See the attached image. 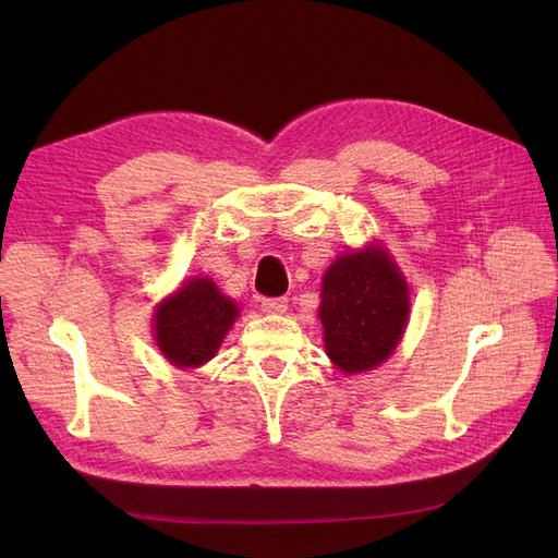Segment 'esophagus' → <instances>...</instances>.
<instances>
[{
	"instance_id": "1",
	"label": "esophagus",
	"mask_w": 558,
	"mask_h": 558,
	"mask_svg": "<svg viewBox=\"0 0 558 558\" xmlns=\"http://www.w3.org/2000/svg\"><path fill=\"white\" fill-rule=\"evenodd\" d=\"M260 307L267 314H283L286 307H289V300H286V298H263Z\"/></svg>"
}]
</instances>
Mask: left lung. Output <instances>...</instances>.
Instances as JSON below:
<instances>
[{
    "label": "left lung",
    "mask_w": 558,
    "mask_h": 558,
    "mask_svg": "<svg viewBox=\"0 0 558 558\" xmlns=\"http://www.w3.org/2000/svg\"><path fill=\"white\" fill-rule=\"evenodd\" d=\"M318 314L330 361L363 373L391 356L408 326V283L381 248L347 253L328 267Z\"/></svg>",
    "instance_id": "obj_1"
}]
</instances>
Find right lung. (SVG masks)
<instances>
[{
    "label": "right lung",
    "instance_id": "right-lung-1",
    "mask_svg": "<svg viewBox=\"0 0 558 558\" xmlns=\"http://www.w3.org/2000/svg\"><path fill=\"white\" fill-rule=\"evenodd\" d=\"M238 305L209 279H193L156 310V342L179 367L207 363L238 318Z\"/></svg>",
    "mask_w": 558,
    "mask_h": 558
}]
</instances>
